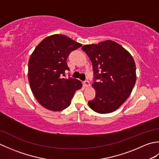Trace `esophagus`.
I'll return each instance as SVG.
<instances>
[{"mask_svg": "<svg viewBox=\"0 0 159 159\" xmlns=\"http://www.w3.org/2000/svg\"><path fill=\"white\" fill-rule=\"evenodd\" d=\"M83 85L85 87H90V83L88 81V80H86V81L83 82Z\"/></svg>", "mask_w": 159, "mask_h": 159, "instance_id": "obj_1", "label": "esophagus"}]
</instances>
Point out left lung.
Listing matches in <instances>:
<instances>
[{
  "label": "left lung",
  "mask_w": 159,
  "mask_h": 159,
  "mask_svg": "<svg viewBox=\"0 0 159 159\" xmlns=\"http://www.w3.org/2000/svg\"><path fill=\"white\" fill-rule=\"evenodd\" d=\"M92 63L98 82L92 84L96 98L89 107L100 114L112 113L121 107L136 82V65L133 56L119 43L106 40L82 47Z\"/></svg>",
  "instance_id": "obj_1"
}]
</instances>
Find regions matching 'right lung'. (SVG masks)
I'll return each mask as SVG.
<instances>
[{
  "label": "right lung",
  "mask_w": 159,
  "mask_h": 159,
  "mask_svg": "<svg viewBox=\"0 0 159 159\" xmlns=\"http://www.w3.org/2000/svg\"><path fill=\"white\" fill-rule=\"evenodd\" d=\"M81 46L66 35L55 34L46 37L33 50L28 64L29 82L36 100L45 109H66L76 91L81 89L79 80L61 78L65 70H69V54Z\"/></svg>",
  "instance_id": "obj_1"
}]
</instances>
